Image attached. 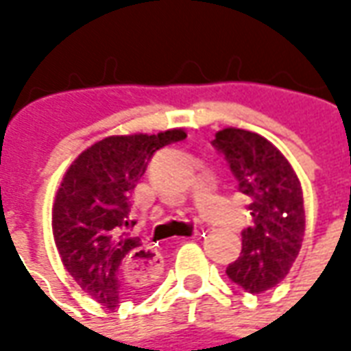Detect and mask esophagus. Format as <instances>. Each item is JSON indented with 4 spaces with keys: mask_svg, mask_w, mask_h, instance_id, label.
Returning a JSON list of instances; mask_svg holds the SVG:
<instances>
[{
    "mask_svg": "<svg viewBox=\"0 0 351 351\" xmlns=\"http://www.w3.org/2000/svg\"><path fill=\"white\" fill-rule=\"evenodd\" d=\"M195 239V237H191ZM128 274L133 282H138V284H152L156 280L160 278L161 269H163V263H161V258L158 252L150 248V246H138L130 254V259H128Z\"/></svg>",
    "mask_w": 351,
    "mask_h": 351,
    "instance_id": "34e87169",
    "label": "esophagus"
}]
</instances>
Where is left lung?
Here are the masks:
<instances>
[{
    "label": "left lung",
    "instance_id": "left-lung-1",
    "mask_svg": "<svg viewBox=\"0 0 351 351\" xmlns=\"http://www.w3.org/2000/svg\"><path fill=\"white\" fill-rule=\"evenodd\" d=\"M213 146L228 161L254 220L241 233V256L226 272L246 291L261 293L286 278L301 250V182L284 154L258 133L228 128L216 133Z\"/></svg>",
    "mask_w": 351,
    "mask_h": 351
}]
</instances>
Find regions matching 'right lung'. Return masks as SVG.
<instances>
[{"mask_svg":"<svg viewBox=\"0 0 351 351\" xmlns=\"http://www.w3.org/2000/svg\"><path fill=\"white\" fill-rule=\"evenodd\" d=\"M184 138L182 130L112 135L86 148L65 173L52 213L56 248L75 282L105 308L146 286L125 269L143 246L130 235L131 195L154 154Z\"/></svg>","mask_w":351,"mask_h":351,"instance_id":"right-lung-1","label":"right lung"}]
</instances>
